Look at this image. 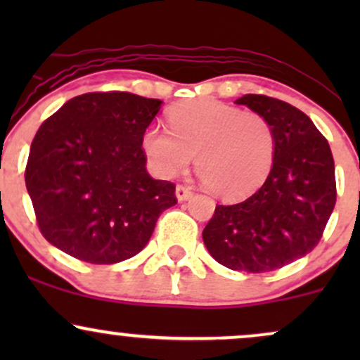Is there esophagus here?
I'll return each mask as SVG.
<instances>
[{"instance_id":"34e87169","label":"esophagus","mask_w":360,"mask_h":360,"mask_svg":"<svg viewBox=\"0 0 360 360\" xmlns=\"http://www.w3.org/2000/svg\"><path fill=\"white\" fill-rule=\"evenodd\" d=\"M193 196V191L189 188H186L183 184L176 186V198L177 201H186Z\"/></svg>"}]
</instances>
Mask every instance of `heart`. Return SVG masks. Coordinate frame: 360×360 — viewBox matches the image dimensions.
Returning <instances> with one entry per match:
<instances>
[{"label": "heart", "mask_w": 360, "mask_h": 360, "mask_svg": "<svg viewBox=\"0 0 360 360\" xmlns=\"http://www.w3.org/2000/svg\"><path fill=\"white\" fill-rule=\"evenodd\" d=\"M171 131L148 127L142 148L155 176L171 179L194 155L198 174L217 196L237 200L259 188L274 162L271 123L255 111L194 100L169 111Z\"/></svg>", "instance_id": "heart-1"}]
</instances>
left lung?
Segmentation results:
<instances>
[{"label":"left lung","mask_w":360,"mask_h":360,"mask_svg":"<svg viewBox=\"0 0 360 360\" xmlns=\"http://www.w3.org/2000/svg\"><path fill=\"white\" fill-rule=\"evenodd\" d=\"M235 103L271 123L274 162L252 196L217 205L203 242L221 266L257 274L315 249L335 206V164L326 139L301 110L262 94H245Z\"/></svg>","instance_id":"8db88e82"}]
</instances>
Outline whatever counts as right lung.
Returning a JSON list of instances; mask_svg holds the SVG:
<instances>
[{
    "instance_id": "obj_1",
    "label": "right lung",
    "mask_w": 360,
    "mask_h": 360,
    "mask_svg": "<svg viewBox=\"0 0 360 360\" xmlns=\"http://www.w3.org/2000/svg\"><path fill=\"white\" fill-rule=\"evenodd\" d=\"M160 106L127 91L86 93L40 125L25 184L53 247L117 264L147 245L160 213L177 203L176 186L146 169L142 137Z\"/></svg>"
}]
</instances>
